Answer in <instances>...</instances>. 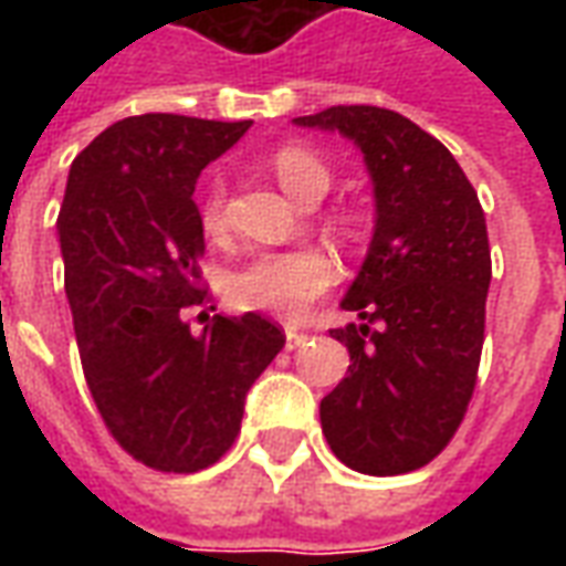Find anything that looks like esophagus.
<instances>
[{
	"instance_id": "esophagus-1",
	"label": "esophagus",
	"mask_w": 566,
	"mask_h": 566,
	"mask_svg": "<svg viewBox=\"0 0 566 566\" xmlns=\"http://www.w3.org/2000/svg\"><path fill=\"white\" fill-rule=\"evenodd\" d=\"M284 336H287V348H291V352L306 343V333L296 331V327H287V331H284Z\"/></svg>"
}]
</instances>
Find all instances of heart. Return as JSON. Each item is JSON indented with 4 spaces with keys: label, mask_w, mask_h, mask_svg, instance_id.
I'll use <instances>...</instances> for the list:
<instances>
[{
    "label": "heart",
    "mask_w": 566,
    "mask_h": 566,
    "mask_svg": "<svg viewBox=\"0 0 566 566\" xmlns=\"http://www.w3.org/2000/svg\"><path fill=\"white\" fill-rule=\"evenodd\" d=\"M272 175L282 190L300 206H315L333 185V172L318 154L306 148H279L272 154ZM199 223L209 235L223 230V178L211 175L199 197ZM331 258L318 248H284V251H260L242 266H235L223 294L239 312H260L270 318L296 321L318 300L333 282Z\"/></svg>",
    "instance_id": "heart-1"
}]
</instances>
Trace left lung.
I'll return each instance as SVG.
<instances>
[{
	"mask_svg": "<svg viewBox=\"0 0 566 566\" xmlns=\"http://www.w3.org/2000/svg\"><path fill=\"white\" fill-rule=\"evenodd\" d=\"M364 150L376 233L343 300L357 324L331 331L352 355L321 400L333 454L357 473L424 467L458 433L473 400L491 284L485 211L451 150L409 117L333 105L294 117Z\"/></svg>",
	"mask_w": 566,
	"mask_h": 566,
	"instance_id": "obj_1",
	"label": "left lung"
}]
</instances>
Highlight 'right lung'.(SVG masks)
<instances>
[{"label":"right lung","instance_id":"add662e5","mask_svg":"<svg viewBox=\"0 0 566 566\" xmlns=\"http://www.w3.org/2000/svg\"><path fill=\"white\" fill-rule=\"evenodd\" d=\"M248 127L124 117L69 169L56 227L81 369L117 446L160 473L221 461L239 437L248 388L284 348L282 327L258 312H202L199 336L185 321L211 300L199 272L197 175Z\"/></svg>","mask_w":566,"mask_h":566}]
</instances>
